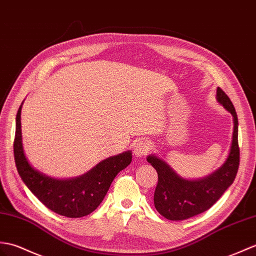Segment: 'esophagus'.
<instances>
[{"label": "esophagus", "mask_w": 256, "mask_h": 256, "mask_svg": "<svg viewBox=\"0 0 256 256\" xmlns=\"http://www.w3.org/2000/svg\"><path fill=\"white\" fill-rule=\"evenodd\" d=\"M133 152H134V155L136 157L147 156V154L150 152V142L144 140H140L138 142H135V145L133 147Z\"/></svg>", "instance_id": "1"}]
</instances>
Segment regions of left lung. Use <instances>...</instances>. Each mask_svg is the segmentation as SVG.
Returning a JSON list of instances; mask_svg holds the SVG:
<instances>
[{"label":"left lung","mask_w":256,"mask_h":256,"mask_svg":"<svg viewBox=\"0 0 256 256\" xmlns=\"http://www.w3.org/2000/svg\"><path fill=\"white\" fill-rule=\"evenodd\" d=\"M217 100L232 114L234 123L232 144L222 168L204 179L190 181L178 176L164 160L156 156L147 157L158 174L154 204L160 215L169 220H184L210 210L236 179L240 164L236 112L227 94L219 87Z\"/></svg>","instance_id":"8db88e82"}]
</instances>
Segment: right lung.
Segmentation results:
<instances>
[{
    "label": "right lung",
    "mask_w": 256,
    "mask_h": 256,
    "mask_svg": "<svg viewBox=\"0 0 256 256\" xmlns=\"http://www.w3.org/2000/svg\"><path fill=\"white\" fill-rule=\"evenodd\" d=\"M20 111L22 104L16 116L14 158L24 183L41 203L58 215L80 218L92 214L104 198L116 176L132 162V152L106 159L80 178L53 179L34 170L26 159L22 144Z\"/></svg>",
    "instance_id": "right-lung-1"
}]
</instances>
